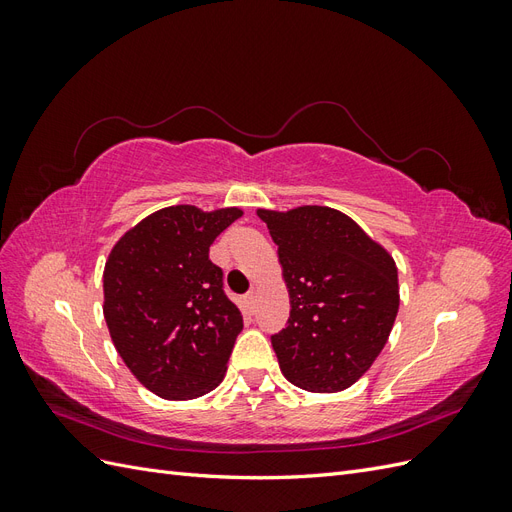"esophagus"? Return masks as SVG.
I'll return each instance as SVG.
<instances>
[{
	"label": "esophagus",
	"mask_w": 512,
	"mask_h": 512,
	"mask_svg": "<svg viewBox=\"0 0 512 512\" xmlns=\"http://www.w3.org/2000/svg\"><path fill=\"white\" fill-rule=\"evenodd\" d=\"M245 305H247V309H250V312H254V309H256V292L245 294Z\"/></svg>",
	"instance_id": "obj_1"
}]
</instances>
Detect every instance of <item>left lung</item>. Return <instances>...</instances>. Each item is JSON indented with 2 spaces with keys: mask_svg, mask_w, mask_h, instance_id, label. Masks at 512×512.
Listing matches in <instances>:
<instances>
[{
  "mask_svg": "<svg viewBox=\"0 0 512 512\" xmlns=\"http://www.w3.org/2000/svg\"><path fill=\"white\" fill-rule=\"evenodd\" d=\"M290 294L286 329L271 337L282 374L309 393H337L378 359L397 318L393 256L346 213L303 205L258 209Z\"/></svg>",
  "mask_w": 512,
  "mask_h": 512,
  "instance_id": "1",
  "label": "left lung"
}]
</instances>
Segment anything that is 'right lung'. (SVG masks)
Segmentation results:
<instances>
[{
	"mask_svg": "<svg viewBox=\"0 0 512 512\" xmlns=\"http://www.w3.org/2000/svg\"><path fill=\"white\" fill-rule=\"evenodd\" d=\"M241 215L237 207H166L108 254V333L136 380L162 399H194L224 380L243 316L224 294V273L209 260V247Z\"/></svg>",
	"mask_w": 512,
	"mask_h": 512,
	"instance_id": "obj_1",
	"label": "right lung"
}]
</instances>
